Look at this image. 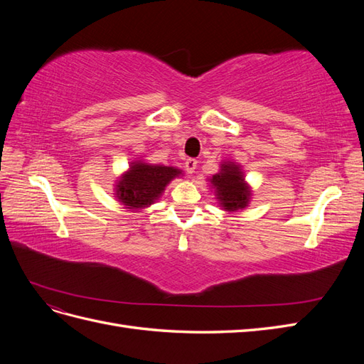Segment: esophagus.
<instances>
[{
	"mask_svg": "<svg viewBox=\"0 0 364 364\" xmlns=\"http://www.w3.org/2000/svg\"><path fill=\"white\" fill-rule=\"evenodd\" d=\"M196 167H197V161L196 159H186L185 161V170H186V173H190V174H193L194 173V170H196Z\"/></svg>",
	"mask_w": 364,
	"mask_h": 364,
	"instance_id": "obj_1",
	"label": "esophagus"
}]
</instances>
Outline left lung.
<instances>
[{
  "mask_svg": "<svg viewBox=\"0 0 364 364\" xmlns=\"http://www.w3.org/2000/svg\"><path fill=\"white\" fill-rule=\"evenodd\" d=\"M211 183L215 188L220 205L226 211H237V209L247 206L250 191L245 182L240 165L234 162L222 164V170L213 176Z\"/></svg>",
  "mask_w": 364,
  "mask_h": 364,
  "instance_id": "1",
  "label": "left lung"
}]
</instances>
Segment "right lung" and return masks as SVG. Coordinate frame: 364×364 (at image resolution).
I'll return each instance as SVG.
<instances>
[{
  "mask_svg": "<svg viewBox=\"0 0 364 364\" xmlns=\"http://www.w3.org/2000/svg\"><path fill=\"white\" fill-rule=\"evenodd\" d=\"M182 171L167 165L132 162L130 170L121 176L115 191L118 200L129 209H141L158 200L165 186Z\"/></svg>",
  "mask_w": 364,
  "mask_h": 364,
  "instance_id": "obj_1",
  "label": "right lung"
}]
</instances>
